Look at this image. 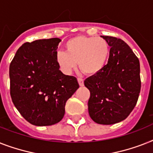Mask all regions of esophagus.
<instances>
[{"label":"esophagus","instance_id":"1","mask_svg":"<svg viewBox=\"0 0 153 153\" xmlns=\"http://www.w3.org/2000/svg\"><path fill=\"white\" fill-rule=\"evenodd\" d=\"M78 82H79V84L80 86H83V85H84V80H83L82 79L79 78V79H78Z\"/></svg>","mask_w":153,"mask_h":153}]
</instances>
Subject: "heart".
<instances>
[{
  "label": "heart",
  "instance_id": "1",
  "mask_svg": "<svg viewBox=\"0 0 153 153\" xmlns=\"http://www.w3.org/2000/svg\"><path fill=\"white\" fill-rule=\"evenodd\" d=\"M66 52L59 50L55 59L60 70L69 74L76 68L88 75H96L105 68L108 61L111 48L102 38L79 35L71 38L65 44Z\"/></svg>",
  "mask_w": 153,
  "mask_h": 153
}]
</instances>
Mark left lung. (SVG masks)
Wrapping results in <instances>:
<instances>
[{
    "mask_svg": "<svg viewBox=\"0 0 153 153\" xmlns=\"http://www.w3.org/2000/svg\"><path fill=\"white\" fill-rule=\"evenodd\" d=\"M111 53L105 68L84 82L90 92L88 110L95 123L111 125L127 118L134 108L141 90L140 63L126 42L101 36Z\"/></svg>",
    "mask_w": 153,
    "mask_h": 153,
    "instance_id": "8db88e82",
    "label": "left lung"
}]
</instances>
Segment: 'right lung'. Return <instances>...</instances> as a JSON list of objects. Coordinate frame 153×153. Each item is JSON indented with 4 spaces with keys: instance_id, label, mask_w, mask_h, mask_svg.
Returning a JSON list of instances; mask_svg holds the SVG:
<instances>
[{
    "instance_id": "add662e5",
    "label": "right lung",
    "mask_w": 153,
    "mask_h": 153,
    "mask_svg": "<svg viewBox=\"0 0 153 153\" xmlns=\"http://www.w3.org/2000/svg\"><path fill=\"white\" fill-rule=\"evenodd\" d=\"M60 42L54 38L26 42L10 64L12 102L25 120L35 126L59 123L67 100L79 87L75 77L59 70L55 56Z\"/></svg>"
}]
</instances>
